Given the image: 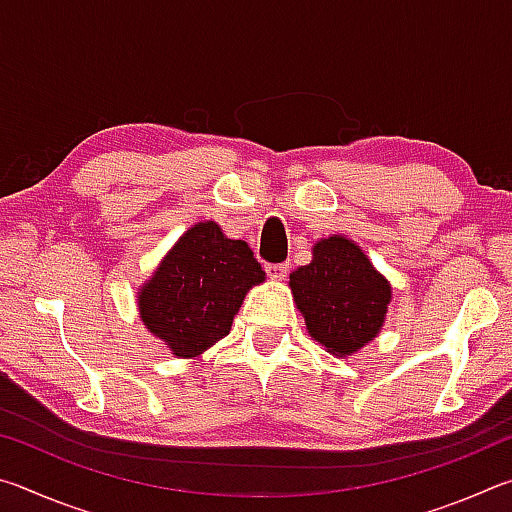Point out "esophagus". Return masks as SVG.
Masks as SVG:
<instances>
[{"instance_id": "1", "label": "esophagus", "mask_w": 512, "mask_h": 512, "mask_svg": "<svg viewBox=\"0 0 512 512\" xmlns=\"http://www.w3.org/2000/svg\"><path fill=\"white\" fill-rule=\"evenodd\" d=\"M266 268V273H268V277H271V280H284V277H287V271H289V264H266L264 266Z\"/></svg>"}]
</instances>
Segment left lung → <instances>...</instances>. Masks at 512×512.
<instances>
[{
    "label": "left lung",
    "mask_w": 512,
    "mask_h": 512,
    "mask_svg": "<svg viewBox=\"0 0 512 512\" xmlns=\"http://www.w3.org/2000/svg\"><path fill=\"white\" fill-rule=\"evenodd\" d=\"M293 300L311 339L336 357H350L384 327L393 289L352 239L316 241L307 266L289 275Z\"/></svg>",
    "instance_id": "left-lung-1"
}]
</instances>
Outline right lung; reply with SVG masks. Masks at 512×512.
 Wrapping results in <instances>:
<instances>
[{"label":"right lung","mask_w":512,"mask_h":512,"mask_svg":"<svg viewBox=\"0 0 512 512\" xmlns=\"http://www.w3.org/2000/svg\"><path fill=\"white\" fill-rule=\"evenodd\" d=\"M266 273L246 241L214 221L196 223L137 291L142 323L171 350L192 359L230 334L232 318Z\"/></svg>","instance_id":"obj_1"}]
</instances>
